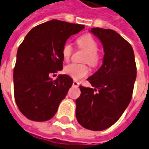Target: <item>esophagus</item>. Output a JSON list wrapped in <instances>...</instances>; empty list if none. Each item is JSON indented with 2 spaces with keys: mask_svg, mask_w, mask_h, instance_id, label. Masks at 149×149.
Listing matches in <instances>:
<instances>
[{
  "mask_svg": "<svg viewBox=\"0 0 149 149\" xmlns=\"http://www.w3.org/2000/svg\"><path fill=\"white\" fill-rule=\"evenodd\" d=\"M79 84L77 81H75V80L73 82V86L74 87H79Z\"/></svg>",
  "mask_w": 149,
  "mask_h": 149,
  "instance_id": "esophagus-1",
  "label": "esophagus"
}]
</instances>
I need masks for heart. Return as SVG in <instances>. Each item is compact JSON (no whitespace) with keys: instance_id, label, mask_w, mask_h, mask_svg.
I'll use <instances>...</instances> for the list:
<instances>
[{"instance_id":"b5f03b06","label":"heart","mask_w":149,"mask_h":149,"mask_svg":"<svg viewBox=\"0 0 149 149\" xmlns=\"http://www.w3.org/2000/svg\"><path fill=\"white\" fill-rule=\"evenodd\" d=\"M77 44L79 47L84 52H86V55L84 56V61L88 62L91 66L95 67L100 62V55L97 52L98 44L91 35L84 34L77 38ZM73 47L70 43L65 42L63 45L61 49L63 59L68 61L72 55ZM64 72L69 76L73 78L74 79H81L84 77L87 76L89 73V70L88 65L85 64H77L71 63L64 68Z\"/></svg>"}]
</instances>
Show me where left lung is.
<instances>
[{
    "instance_id": "1",
    "label": "left lung",
    "mask_w": 149,
    "mask_h": 149,
    "mask_svg": "<svg viewBox=\"0 0 149 149\" xmlns=\"http://www.w3.org/2000/svg\"><path fill=\"white\" fill-rule=\"evenodd\" d=\"M103 45L100 69L88 78L93 88L80 85L76 118L83 127L103 130L114 125L132 98L137 68L131 45L116 31L91 29Z\"/></svg>"
}]
</instances>
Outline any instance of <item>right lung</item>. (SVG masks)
Here are the masks:
<instances>
[{
    "label": "right lung",
    "instance_id": "1",
    "mask_svg": "<svg viewBox=\"0 0 149 149\" xmlns=\"http://www.w3.org/2000/svg\"><path fill=\"white\" fill-rule=\"evenodd\" d=\"M84 25L52 19L32 29L17 51L14 68L15 100L21 113L34 121H46L56 114L73 79L51 74L61 70V49L66 40Z\"/></svg>",
    "mask_w": 149,
    "mask_h": 149
}]
</instances>
